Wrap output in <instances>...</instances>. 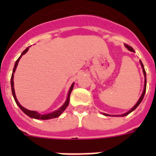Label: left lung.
I'll use <instances>...</instances> for the list:
<instances>
[{
	"instance_id": "obj_1",
	"label": "left lung",
	"mask_w": 156,
	"mask_h": 156,
	"mask_svg": "<svg viewBox=\"0 0 156 156\" xmlns=\"http://www.w3.org/2000/svg\"><path fill=\"white\" fill-rule=\"evenodd\" d=\"M125 47H126V48H127L128 50L130 51L134 52V50H133V49L131 48V47L129 46V45L125 44ZM140 66H141V67H142L143 73H144V90H143L142 94H141L140 98H139V100L137 101V102L136 103V105H135L133 106V108H132L131 109L129 110V111H128L127 112H126V113H124V114H122V115H115V116H125V115H127L128 114H129V113H130V112H133V110L137 108V106H138L139 105H140V103L141 102V101H142L143 98H144V94H145V91H146V72H145V70H144V65H143V63L141 62V61H140ZM102 114H103V115H107V116H108V115H108V114H105V113H102ZM113 116H115V115H113Z\"/></svg>"
}]
</instances>
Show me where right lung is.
I'll return each instance as SVG.
<instances>
[{
  "label": "right lung",
  "mask_w": 156,
  "mask_h": 156,
  "mask_svg": "<svg viewBox=\"0 0 156 156\" xmlns=\"http://www.w3.org/2000/svg\"><path fill=\"white\" fill-rule=\"evenodd\" d=\"M28 50H29V48H27L26 50L23 51V52L22 53V55H20V57H19V58L17 59V61L16 62V64H15V66H14L13 72H12V78H11V86H12V95H13V97H14V99H15V101H16V104L18 105V106H19V108H21L22 111H23V112L26 114V115H27L28 116H30V118H34V119H53V118H57V117H58L59 115L62 113L63 112L65 111V109L67 108V106L69 105V103L70 94H71L72 90H73V88L74 83H73V84H72L71 87H70L69 90L68 97H67V99H66V102L63 104V105L62 106V107H60V108H59L58 110H55V112H51V113H48V114H45V115H42V114L38 113V112L36 111H30V110H28V109H27V108H25L24 107H23L21 105L19 104V102L18 101L17 98H16V93H15V89H14V80H13L14 73H15V71H16V67H17V66H18V63H19L20 58H21L22 55H23L24 54L27 53V52L28 51Z\"/></svg>",
  "instance_id": "right-lung-1"
}]
</instances>
